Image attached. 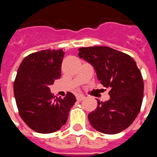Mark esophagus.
I'll use <instances>...</instances> for the list:
<instances>
[{
    "label": "esophagus",
    "mask_w": 157,
    "mask_h": 157,
    "mask_svg": "<svg viewBox=\"0 0 157 157\" xmlns=\"http://www.w3.org/2000/svg\"><path fill=\"white\" fill-rule=\"evenodd\" d=\"M76 98H77V100H78V101H82V100H83V99L86 98V97L85 96L82 95V94H80V95H78L77 97H76Z\"/></svg>",
    "instance_id": "1"
}]
</instances>
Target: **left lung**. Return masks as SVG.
<instances>
[{
  "instance_id": "left-lung-1",
  "label": "left lung",
  "mask_w": 157,
  "mask_h": 157,
  "mask_svg": "<svg viewBox=\"0 0 157 157\" xmlns=\"http://www.w3.org/2000/svg\"><path fill=\"white\" fill-rule=\"evenodd\" d=\"M79 57L94 67L98 79L110 89V98L98 100L95 111L88 114L93 128L113 135L131 125L141 108L144 82L134 59L107 46L82 47Z\"/></svg>"
}]
</instances>
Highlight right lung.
I'll return each mask as SVG.
<instances>
[{"label": "right lung", "instance_id": "1", "mask_svg": "<svg viewBox=\"0 0 157 157\" xmlns=\"http://www.w3.org/2000/svg\"><path fill=\"white\" fill-rule=\"evenodd\" d=\"M65 52L46 49L23 59L14 82V96L19 115L33 130L49 134L65 124L75 97L67 92L55 98L49 86L61 76Z\"/></svg>", "mask_w": 157, "mask_h": 157}]
</instances>
